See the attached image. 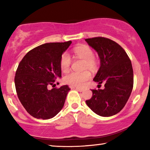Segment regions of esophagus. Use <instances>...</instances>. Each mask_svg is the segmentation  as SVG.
Segmentation results:
<instances>
[{"instance_id":"1","label":"esophagus","mask_w":150,"mask_h":150,"mask_svg":"<svg viewBox=\"0 0 150 150\" xmlns=\"http://www.w3.org/2000/svg\"><path fill=\"white\" fill-rule=\"evenodd\" d=\"M73 88V89H75L76 90H77V91H79V92H83V89H82V88Z\"/></svg>"}]
</instances>
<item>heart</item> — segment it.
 <instances>
[{
  "instance_id": "b5f03b06",
  "label": "heart",
  "mask_w": 150,
  "mask_h": 150,
  "mask_svg": "<svg viewBox=\"0 0 150 150\" xmlns=\"http://www.w3.org/2000/svg\"><path fill=\"white\" fill-rule=\"evenodd\" d=\"M74 53L76 56L84 60V67L90 69H93L96 67V60L93 57L94 54L91 48L87 45L77 46L74 49ZM71 62V56L68 53L65 52L61 56L60 67L62 72H67L70 68ZM91 77L89 71H84L82 72H71L65 75L64 81L68 85L73 87L81 88L85 86L86 81Z\"/></svg>"
}]
</instances>
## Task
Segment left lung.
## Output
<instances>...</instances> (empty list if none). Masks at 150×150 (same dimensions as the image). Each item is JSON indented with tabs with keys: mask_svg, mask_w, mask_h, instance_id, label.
I'll use <instances>...</instances> for the list:
<instances>
[{
	"mask_svg": "<svg viewBox=\"0 0 150 150\" xmlns=\"http://www.w3.org/2000/svg\"><path fill=\"white\" fill-rule=\"evenodd\" d=\"M98 53L100 68L93 79L103 90H92V96L86 101L92 111L103 117L119 113L129 98L133 88L131 61L119 44L104 37L85 39Z\"/></svg>",
	"mask_w": 150,
	"mask_h": 150,
	"instance_id": "8db88e82",
	"label": "left lung"
}]
</instances>
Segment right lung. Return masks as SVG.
Segmentation results:
<instances>
[{
    "label": "right lung",
    "mask_w": 150,
    "mask_h": 150,
    "mask_svg": "<svg viewBox=\"0 0 150 150\" xmlns=\"http://www.w3.org/2000/svg\"><path fill=\"white\" fill-rule=\"evenodd\" d=\"M72 43H48L28 52L20 62L15 77L18 98L29 114L37 119L54 117L61 111L70 88L56 86L61 78L60 58Z\"/></svg>",
    "instance_id": "obj_1"
}]
</instances>
